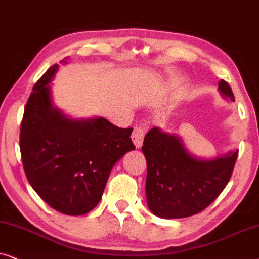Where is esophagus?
Segmentation results:
<instances>
[{
    "label": "esophagus",
    "mask_w": 259,
    "mask_h": 259,
    "mask_svg": "<svg viewBox=\"0 0 259 259\" xmlns=\"http://www.w3.org/2000/svg\"><path fill=\"white\" fill-rule=\"evenodd\" d=\"M144 133H146V129L142 125H137L132 134V140L134 144H135L136 148H141L143 143L144 139Z\"/></svg>",
    "instance_id": "1"
}]
</instances>
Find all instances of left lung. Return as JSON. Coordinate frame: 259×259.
Returning a JSON list of instances; mask_svg holds the SVG:
<instances>
[{
    "instance_id": "obj_1",
    "label": "left lung",
    "mask_w": 259,
    "mask_h": 259,
    "mask_svg": "<svg viewBox=\"0 0 259 259\" xmlns=\"http://www.w3.org/2000/svg\"><path fill=\"white\" fill-rule=\"evenodd\" d=\"M224 98L234 102L230 85L218 82ZM147 160L146 195L148 207L163 219L187 218L204 211L230 181L238 149L211 160L189 153L175 134L154 126L143 141Z\"/></svg>"
}]
</instances>
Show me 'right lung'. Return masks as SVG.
Segmentation results:
<instances>
[{"mask_svg": "<svg viewBox=\"0 0 259 259\" xmlns=\"http://www.w3.org/2000/svg\"><path fill=\"white\" fill-rule=\"evenodd\" d=\"M67 64V59L61 61ZM55 64L34 85L25 108L20 149L26 177L45 202L67 215H81L101 201L112 167L135 149L133 127L106 118H70L52 101Z\"/></svg>", "mask_w": 259, "mask_h": 259, "instance_id": "add662e5", "label": "right lung"}]
</instances>
